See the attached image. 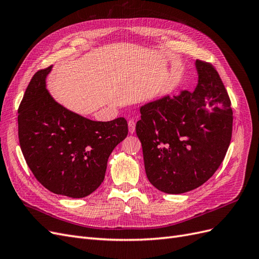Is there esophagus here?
<instances>
[{
	"label": "esophagus",
	"mask_w": 259,
	"mask_h": 259,
	"mask_svg": "<svg viewBox=\"0 0 259 259\" xmlns=\"http://www.w3.org/2000/svg\"><path fill=\"white\" fill-rule=\"evenodd\" d=\"M135 127H136V123L134 120H130L128 121V131L131 134H133V133L135 132Z\"/></svg>",
	"instance_id": "obj_1"
}]
</instances>
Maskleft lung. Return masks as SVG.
Returning <instances> with one entry per match:
<instances>
[{
  "instance_id": "obj_1",
  "label": "left lung",
  "mask_w": 259,
  "mask_h": 259,
  "mask_svg": "<svg viewBox=\"0 0 259 259\" xmlns=\"http://www.w3.org/2000/svg\"><path fill=\"white\" fill-rule=\"evenodd\" d=\"M198 84L140 107L136 124L146 174L156 189L180 194L202 186L221 165L232 135V109L208 62L195 60Z\"/></svg>"
}]
</instances>
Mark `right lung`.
<instances>
[{
	"label": "right lung",
	"mask_w": 259,
	"mask_h": 259,
	"mask_svg": "<svg viewBox=\"0 0 259 259\" xmlns=\"http://www.w3.org/2000/svg\"><path fill=\"white\" fill-rule=\"evenodd\" d=\"M53 66L31 79L18 109V137L23 156L46 189L84 198L105 179L108 159L127 136V122L117 117L93 121L58 104L46 88Z\"/></svg>",
	"instance_id": "right-lung-1"
}]
</instances>
